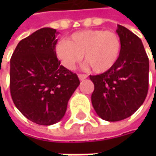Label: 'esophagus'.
Listing matches in <instances>:
<instances>
[{
  "instance_id": "1",
  "label": "esophagus",
  "mask_w": 156,
  "mask_h": 156,
  "mask_svg": "<svg viewBox=\"0 0 156 156\" xmlns=\"http://www.w3.org/2000/svg\"><path fill=\"white\" fill-rule=\"evenodd\" d=\"M78 77H79V79H80L81 81H82V80H84V79L87 78V75H84V74H79V75H78Z\"/></svg>"
}]
</instances>
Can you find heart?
I'll list each match as a JSON object with an SVG mask.
<instances>
[{"mask_svg": "<svg viewBox=\"0 0 156 156\" xmlns=\"http://www.w3.org/2000/svg\"><path fill=\"white\" fill-rule=\"evenodd\" d=\"M55 51L58 59L67 69H74L84 55L85 62L94 72L104 73L117 62L122 51V41L113 31L82 30L73 34L68 41H61Z\"/></svg>", "mask_w": 156, "mask_h": 156, "instance_id": "obj_1", "label": "heart"}]
</instances>
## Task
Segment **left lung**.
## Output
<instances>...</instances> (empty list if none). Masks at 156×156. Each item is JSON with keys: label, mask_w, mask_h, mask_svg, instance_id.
I'll list each match as a JSON object with an SVG mask.
<instances>
[{"label": "left lung", "mask_w": 156, "mask_h": 156, "mask_svg": "<svg viewBox=\"0 0 156 156\" xmlns=\"http://www.w3.org/2000/svg\"><path fill=\"white\" fill-rule=\"evenodd\" d=\"M122 51L115 66L90 75L94 89L91 101L102 120L118 122L131 116L147 96L149 63L141 40L123 26H117Z\"/></svg>", "instance_id": "1"}]
</instances>
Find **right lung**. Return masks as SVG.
<instances>
[{"label": "right lung", "mask_w": 156, "mask_h": 156, "mask_svg": "<svg viewBox=\"0 0 156 156\" xmlns=\"http://www.w3.org/2000/svg\"><path fill=\"white\" fill-rule=\"evenodd\" d=\"M56 29L43 27L21 40L10 60V93L15 107L33 122L48 126L64 116L80 84L57 59Z\"/></svg>", "instance_id": "add662e5"}]
</instances>
